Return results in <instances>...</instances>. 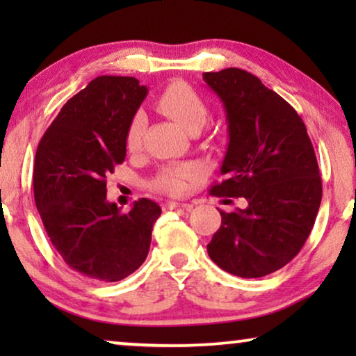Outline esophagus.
<instances>
[{
    "label": "esophagus",
    "mask_w": 356,
    "mask_h": 356,
    "mask_svg": "<svg viewBox=\"0 0 356 356\" xmlns=\"http://www.w3.org/2000/svg\"><path fill=\"white\" fill-rule=\"evenodd\" d=\"M163 209H165V211H177V209H183V211H191L193 204H189V202H173V201H168V202L163 204Z\"/></svg>",
    "instance_id": "1"
}]
</instances>
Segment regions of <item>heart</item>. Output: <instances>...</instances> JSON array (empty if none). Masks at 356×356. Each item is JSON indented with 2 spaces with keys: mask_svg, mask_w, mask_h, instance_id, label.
I'll return each mask as SVG.
<instances>
[{
  "mask_svg": "<svg viewBox=\"0 0 356 356\" xmlns=\"http://www.w3.org/2000/svg\"><path fill=\"white\" fill-rule=\"evenodd\" d=\"M155 105L162 113L177 121L189 133L201 129L209 118L206 100L186 82H173L165 87L155 100ZM145 124H147V118L143 111L131 116L124 133V145L128 152L136 154L143 147ZM194 175H196V170L193 165H167L150 181V188L154 191L170 194V196H178L186 189V181Z\"/></svg>",
  "mask_w": 356,
  "mask_h": 356,
  "instance_id": "obj_1",
  "label": "heart"
}]
</instances>
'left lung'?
<instances>
[{"instance_id": "obj_1", "label": "left lung", "mask_w": 356, "mask_h": 356, "mask_svg": "<svg viewBox=\"0 0 356 356\" xmlns=\"http://www.w3.org/2000/svg\"><path fill=\"white\" fill-rule=\"evenodd\" d=\"M202 76L223 102L230 136L225 178L211 194L246 202L235 212L220 211L207 252L233 275H269L298 254L313 230L323 197L313 144L293 106L254 74L227 67Z\"/></svg>"}]
</instances>
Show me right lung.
<instances>
[{"instance_id":"obj_1","label":"right lung","mask_w":356,"mask_h":356,"mask_svg":"<svg viewBox=\"0 0 356 356\" xmlns=\"http://www.w3.org/2000/svg\"><path fill=\"white\" fill-rule=\"evenodd\" d=\"M145 95L136 77H95L38 143L33 197L43 227L66 264L89 279L118 282L139 269L162 213L145 197L129 212L106 202V175L124 162L126 126Z\"/></svg>"}]
</instances>
